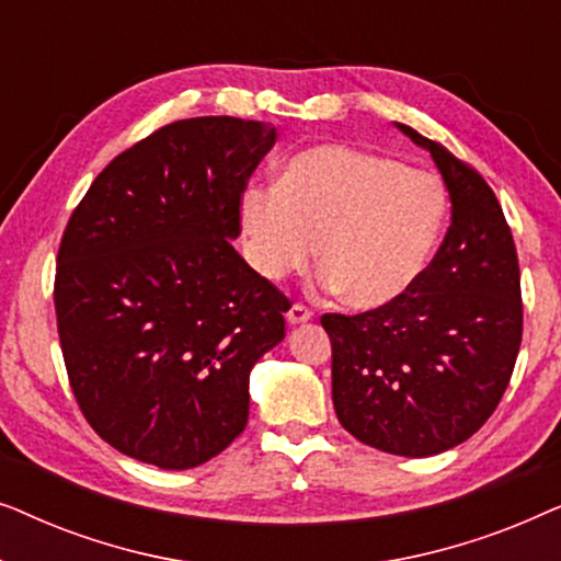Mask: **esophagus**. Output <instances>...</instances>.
Returning <instances> with one entry per match:
<instances>
[{"label": "esophagus", "instance_id": "1", "mask_svg": "<svg viewBox=\"0 0 561 561\" xmlns=\"http://www.w3.org/2000/svg\"><path fill=\"white\" fill-rule=\"evenodd\" d=\"M311 319V311L306 309V306H301V304H294L288 309V313H286V321L290 327H296V324H304V321H309Z\"/></svg>", "mask_w": 561, "mask_h": 561}]
</instances>
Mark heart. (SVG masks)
Returning <instances> with one entry per match:
<instances>
[{
    "instance_id": "1",
    "label": "heart",
    "mask_w": 561,
    "mask_h": 561,
    "mask_svg": "<svg viewBox=\"0 0 561 561\" xmlns=\"http://www.w3.org/2000/svg\"><path fill=\"white\" fill-rule=\"evenodd\" d=\"M244 255L265 280L319 257V283L359 311L403 298L439 248L447 196L432 173L347 145H313L283 165L275 186L240 196Z\"/></svg>"
}]
</instances>
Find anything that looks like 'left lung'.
Listing matches in <instances>:
<instances>
[{
	"label": "left lung",
	"instance_id": "1",
	"mask_svg": "<svg viewBox=\"0 0 561 561\" xmlns=\"http://www.w3.org/2000/svg\"><path fill=\"white\" fill-rule=\"evenodd\" d=\"M439 168L451 225L416 286L357 317L324 313L332 401L367 447L432 457L470 439L508 388L524 306L516 244L493 188L444 145L398 125Z\"/></svg>",
	"mask_w": 561,
	"mask_h": 561
}]
</instances>
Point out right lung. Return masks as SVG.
<instances>
[{"mask_svg":"<svg viewBox=\"0 0 561 561\" xmlns=\"http://www.w3.org/2000/svg\"><path fill=\"white\" fill-rule=\"evenodd\" d=\"M275 137L265 122L179 119L114 158L71 214L60 350L83 416L122 455L191 470L248 426L250 370L286 336L288 298L232 240Z\"/></svg>","mask_w":561,"mask_h":561,"instance_id":"1","label":"right lung"}]
</instances>
